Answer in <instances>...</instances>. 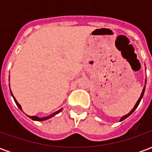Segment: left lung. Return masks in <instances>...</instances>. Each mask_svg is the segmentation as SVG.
<instances>
[{
  "label": "left lung",
  "mask_w": 152,
  "mask_h": 152,
  "mask_svg": "<svg viewBox=\"0 0 152 152\" xmlns=\"http://www.w3.org/2000/svg\"><path fill=\"white\" fill-rule=\"evenodd\" d=\"M146 83H147V79L145 80V85H146ZM145 87H146V86H144V88H143V89H142V94H141L140 98H139V99H138V100H137V102H136V104H135V106H134V108L132 109L130 112H129V113H128L127 115H124V116H122V117L121 118V120H120V121H124V119H126V118H127L128 116H129V115H130L132 114V113H133V112H134V111H135V109L137 108V106L139 105V103H140L141 100H142V97H143L144 92H145Z\"/></svg>",
  "instance_id": "left-lung-1"
}]
</instances>
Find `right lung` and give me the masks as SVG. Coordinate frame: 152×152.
Masks as SVG:
<instances>
[{"label":"right lung","instance_id":"obj_1","mask_svg":"<svg viewBox=\"0 0 152 152\" xmlns=\"http://www.w3.org/2000/svg\"><path fill=\"white\" fill-rule=\"evenodd\" d=\"M10 93H11V95H12V97H13V99H14V100H15V103H16V105L18 106V108L20 109V110H21V111H22V107H21V105H20V104H19V103H18V102H17V100H16V99H15V96L13 95V94H12L11 91H10ZM62 110H63V108L59 109L58 111H57V112H53V114L50 115H48V116H45V117H42V118L38 117V116H37V115H33V116H31V115H28V117H29V118H30V119H31V120H33V121H46V120H48V119H50V118H52V117H53V116H54L55 115L58 114V113H59V112H61Z\"/></svg>","mask_w":152,"mask_h":152}]
</instances>
